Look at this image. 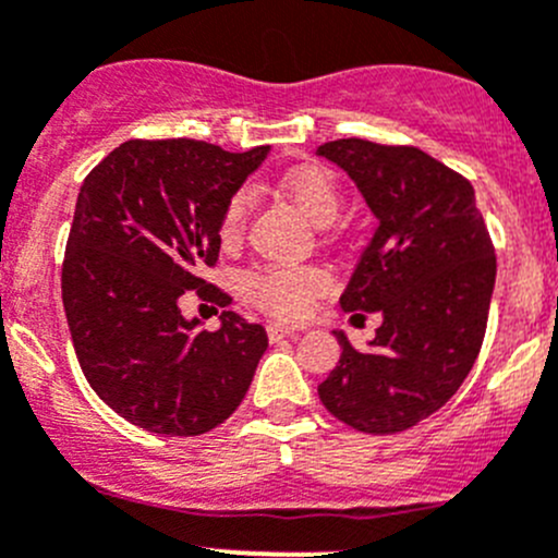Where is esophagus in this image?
<instances>
[{"instance_id":"1","label":"esophagus","mask_w":558,"mask_h":558,"mask_svg":"<svg viewBox=\"0 0 558 558\" xmlns=\"http://www.w3.org/2000/svg\"><path fill=\"white\" fill-rule=\"evenodd\" d=\"M267 335H269V340H283V338H294L296 329L286 327V324H278V322H269L267 324Z\"/></svg>"}]
</instances>
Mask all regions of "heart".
<instances>
[{"label": "heart", "mask_w": 558, "mask_h": 558, "mask_svg": "<svg viewBox=\"0 0 558 558\" xmlns=\"http://www.w3.org/2000/svg\"><path fill=\"white\" fill-rule=\"evenodd\" d=\"M283 191L313 226H327L340 209V191L332 174L316 166L291 171L283 180ZM251 215V193L240 191L229 198L220 218L223 242L240 240ZM329 286V278L318 267H269L245 278V291L253 302L280 316H300L311 300Z\"/></svg>", "instance_id": "b5f03b06"}]
</instances>
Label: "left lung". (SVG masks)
<instances>
[{
  "label": "left lung",
  "instance_id": "1",
  "mask_svg": "<svg viewBox=\"0 0 558 558\" xmlns=\"http://www.w3.org/2000/svg\"><path fill=\"white\" fill-rule=\"evenodd\" d=\"M316 155L351 177L378 220L340 307L381 316L362 351L332 329L340 360L318 398L362 434H398L439 411L472 371L494 296V245L474 187L423 149L340 138Z\"/></svg>",
  "mask_w": 558,
  "mask_h": 558
}]
</instances>
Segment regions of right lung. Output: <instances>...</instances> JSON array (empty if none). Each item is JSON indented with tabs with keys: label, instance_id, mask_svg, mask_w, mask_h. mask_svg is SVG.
<instances>
[{
	"label": "right lung",
	"instance_id": "add662e5",
	"mask_svg": "<svg viewBox=\"0 0 558 558\" xmlns=\"http://www.w3.org/2000/svg\"><path fill=\"white\" fill-rule=\"evenodd\" d=\"M269 147L226 153L191 138L124 142L84 180L62 264V302L86 381L102 403L158 436H202L245 398L267 329L234 311L215 332L180 296L218 262L220 218Z\"/></svg>",
	"mask_w": 558,
	"mask_h": 558
}]
</instances>
